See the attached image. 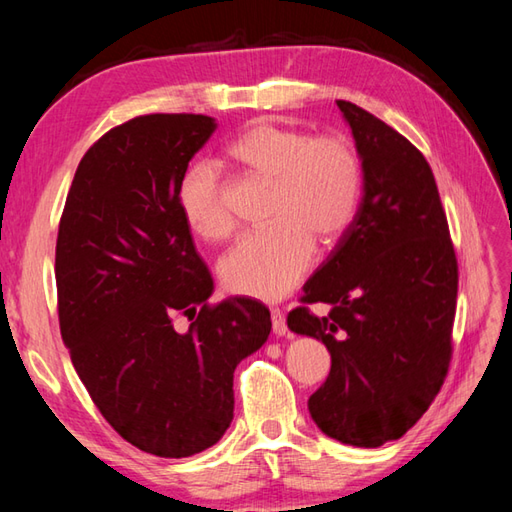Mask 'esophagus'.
Here are the masks:
<instances>
[{"label": "esophagus", "mask_w": 512, "mask_h": 512, "mask_svg": "<svg viewBox=\"0 0 512 512\" xmlns=\"http://www.w3.org/2000/svg\"><path fill=\"white\" fill-rule=\"evenodd\" d=\"M270 319H273V334L275 336H286L288 325H286V317L281 310H273L270 312Z\"/></svg>", "instance_id": "obj_1"}]
</instances>
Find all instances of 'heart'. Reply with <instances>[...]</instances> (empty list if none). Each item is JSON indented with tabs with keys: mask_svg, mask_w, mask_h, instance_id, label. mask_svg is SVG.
Returning <instances> with one entry per match:
<instances>
[{
	"mask_svg": "<svg viewBox=\"0 0 512 512\" xmlns=\"http://www.w3.org/2000/svg\"><path fill=\"white\" fill-rule=\"evenodd\" d=\"M226 156L239 169L273 180L266 231L248 233L220 262L224 286L235 295L277 301L295 288L314 259V239L332 244L352 222L361 195V162L341 136L310 138L270 121L248 125ZM184 222L204 239H224L233 217L209 162H193L176 187Z\"/></svg>",
	"mask_w": 512,
	"mask_h": 512,
	"instance_id": "obj_1",
	"label": "heart"
}]
</instances>
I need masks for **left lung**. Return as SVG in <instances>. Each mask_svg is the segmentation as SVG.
Here are the masks:
<instances>
[{"instance_id": "left-lung-1", "label": "left lung", "mask_w": 512, "mask_h": 512, "mask_svg": "<svg viewBox=\"0 0 512 512\" xmlns=\"http://www.w3.org/2000/svg\"><path fill=\"white\" fill-rule=\"evenodd\" d=\"M363 171V198L330 257L288 314L321 341L330 376L308 400L328 438L374 449L398 440L440 391L451 361L458 262L429 162L394 127L336 101Z\"/></svg>"}]
</instances>
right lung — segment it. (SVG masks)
I'll return each mask as SVG.
<instances>
[{"label": "right lung", "mask_w": 512, "mask_h": 512, "mask_svg": "<svg viewBox=\"0 0 512 512\" xmlns=\"http://www.w3.org/2000/svg\"><path fill=\"white\" fill-rule=\"evenodd\" d=\"M217 129L149 114L110 129L76 167L57 237L59 325L103 418L140 451L189 458L233 420V372L268 339L255 299L206 306L213 279L178 209L189 160ZM192 321L187 333L172 317Z\"/></svg>", "instance_id": "add662e5"}]
</instances>
